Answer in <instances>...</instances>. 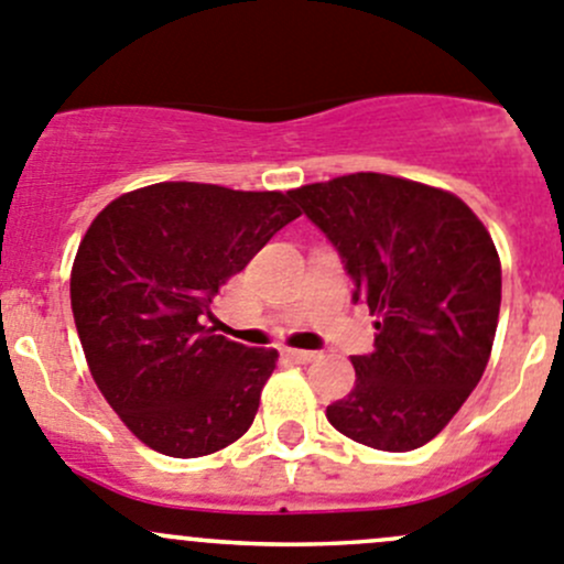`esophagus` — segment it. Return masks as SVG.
I'll return each mask as SVG.
<instances>
[{
	"label": "esophagus",
	"mask_w": 564,
	"mask_h": 564,
	"mask_svg": "<svg viewBox=\"0 0 564 564\" xmlns=\"http://www.w3.org/2000/svg\"><path fill=\"white\" fill-rule=\"evenodd\" d=\"M289 357H292V360H297V362H311V360H316V351H308V349H289L286 351Z\"/></svg>",
	"instance_id": "34e87169"
}]
</instances>
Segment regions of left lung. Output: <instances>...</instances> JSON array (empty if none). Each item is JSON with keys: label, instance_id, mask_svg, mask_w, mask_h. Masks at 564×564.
<instances>
[{"label": "left lung", "instance_id": "8db88e82", "mask_svg": "<svg viewBox=\"0 0 564 564\" xmlns=\"http://www.w3.org/2000/svg\"><path fill=\"white\" fill-rule=\"evenodd\" d=\"M333 242L355 300L377 316L371 355L327 420L349 440L406 453L434 440L491 357L502 267L477 215L453 193L360 172L289 191Z\"/></svg>", "mask_w": 564, "mask_h": 564}]
</instances>
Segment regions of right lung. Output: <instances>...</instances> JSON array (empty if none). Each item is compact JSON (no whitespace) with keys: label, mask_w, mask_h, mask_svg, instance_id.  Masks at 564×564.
Returning <instances> with one entry per match:
<instances>
[{"label":"right lung","mask_w":564,"mask_h":564,"mask_svg":"<svg viewBox=\"0 0 564 564\" xmlns=\"http://www.w3.org/2000/svg\"><path fill=\"white\" fill-rule=\"evenodd\" d=\"M294 218L289 193L158 182L93 220L73 261V318L95 384L147 447L198 458L250 429L278 351L204 322L218 289Z\"/></svg>","instance_id":"right-lung-1"}]
</instances>
